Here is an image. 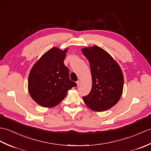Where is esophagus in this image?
<instances>
[{
    "mask_svg": "<svg viewBox=\"0 0 151 151\" xmlns=\"http://www.w3.org/2000/svg\"><path fill=\"white\" fill-rule=\"evenodd\" d=\"M81 82L80 81H78L77 82H76V84H77L78 86H79L80 85H81Z\"/></svg>",
    "mask_w": 151,
    "mask_h": 151,
    "instance_id": "esophagus-1",
    "label": "esophagus"
}]
</instances>
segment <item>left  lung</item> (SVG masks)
I'll return each mask as SVG.
<instances>
[{"mask_svg": "<svg viewBox=\"0 0 151 151\" xmlns=\"http://www.w3.org/2000/svg\"><path fill=\"white\" fill-rule=\"evenodd\" d=\"M90 64L92 88L83 97L85 104L95 111L113 107L123 93L124 77L120 66L106 51L97 45L82 49Z\"/></svg>", "mask_w": 151, "mask_h": 151, "instance_id": "1", "label": "left lung"}]
</instances>
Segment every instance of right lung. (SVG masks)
<instances>
[{
	"instance_id": "add662e5",
	"label": "right lung",
	"mask_w": 151,
	"mask_h": 151,
	"mask_svg": "<svg viewBox=\"0 0 151 151\" xmlns=\"http://www.w3.org/2000/svg\"><path fill=\"white\" fill-rule=\"evenodd\" d=\"M68 48L52 47L34 64L28 76L30 97L39 105L52 108L66 97L67 91L76 86L69 78V70L64 65Z\"/></svg>"
}]
</instances>
